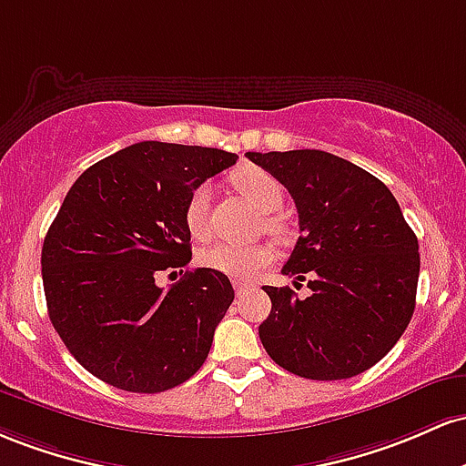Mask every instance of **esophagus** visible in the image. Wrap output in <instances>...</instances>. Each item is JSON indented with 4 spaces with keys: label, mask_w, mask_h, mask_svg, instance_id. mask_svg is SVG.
Returning a JSON list of instances; mask_svg holds the SVG:
<instances>
[{
    "label": "esophagus",
    "mask_w": 466,
    "mask_h": 466,
    "mask_svg": "<svg viewBox=\"0 0 466 466\" xmlns=\"http://www.w3.org/2000/svg\"><path fill=\"white\" fill-rule=\"evenodd\" d=\"M250 290H253V284H242V281H235V292H238V297L248 295Z\"/></svg>",
    "instance_id": "34e87169"
}]
</instances>
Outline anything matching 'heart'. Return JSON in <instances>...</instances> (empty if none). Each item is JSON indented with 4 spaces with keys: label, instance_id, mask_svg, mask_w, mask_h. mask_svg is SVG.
I'll return each mask as SVG.
<instances>
[{
    "label": "heart",
    "instance_id": "heart-1",
    "mask_svg": "<svg viewBox=\"0 0 466 466\" xmlns=\"http://www.w3.org/2000/svg\"><path fill=\"white\" fill-rule=\"evenodd\" d=\"M235 189L242 196H247L259 211L273 213L284 202V191L281 185L277 182L275 176L268 171L259 169V167H242L231 176ZM208 198H211V189L208 185H198L191 191L189 200L185 207V224L189 228L193 238H205L208 233ZM264 227L268 231H279V224L275 218H266ZM275 259V250L268 244H228L219 242L208 247L202 253V264L207 268L222 273L231 279H250L258 270L266 268L270 261Z\"/></svg>",
    "mask_w": 466,
    "mask_h": 466
}]
</instances>
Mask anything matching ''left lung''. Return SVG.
<instances>
[{
  "label": "left lung",
  "mask_w": 466,
  "mask_h": 466,
  "mask_svg": "<svg viewBox=\"0 0 466 466\" xmlns=\"http://www.w3.org/2000/svg\"><path fill=\"white\" fill-rule=\"evenodd\" d=\"M289 189L299 239L281 273L310 295L264 286L273 308L259 326L268 357L312 380H341L379 363L416 308L418 239L391 191L350 160L319 149L248 151Z\"/></svg>",
  "instance_id": "8db88e82"
}]
</instances>
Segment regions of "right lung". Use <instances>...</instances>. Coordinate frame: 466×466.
Returning <instances> with one entry per match:
<instances>
[{
  "label": "right lung",
  "mask_w": 466,
  "mask_h": 466,
  "mask_svg": "<svg viewBox=\"0 0 466 466\" xmlns=\"http://www.w3.org/2000/svg\"><path fill=\"white\" fill-rule=\"evenodd\" d=\"M222 149L143 140L98 160L67 191L41 248L48 315L87 372L158 394L202 368L235 292L227 275L160 270L191 259L185 207L207 177L235 165Z\"/></svg>",
  "instance_id": "right-lung-1"
}]
</instances>
